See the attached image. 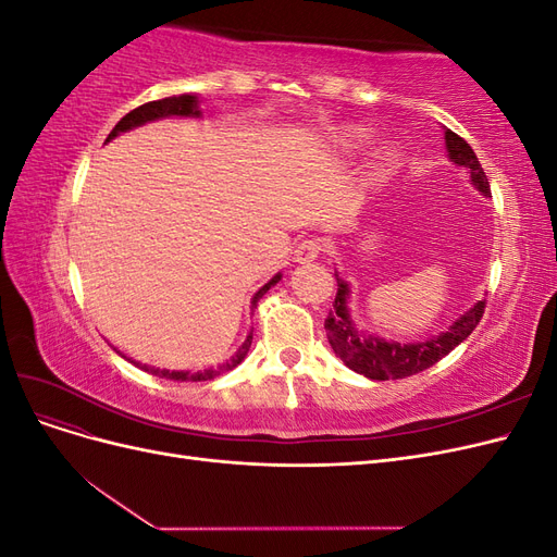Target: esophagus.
<instances>
[{"mask_svg":"<svg viewBox=\"0 0 557 557\" xmlns=\"http://www.w3.org/2000/svg\"><path fill=\"white\" fill-rule=\"evenodd\" d=\"M320 252H323V244H320L318 239H305V242H299L295 248V262L309 264L320 258Z\"/></svg>","mask_w":557,"mask_h":557,"instance_id":"34e87169","label":"esophagus"}]
</instances>
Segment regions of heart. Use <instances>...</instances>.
<instances>
[{
    "mask_svg": "<svg viewBox=\"0 0 557 557\" xmlns=\"http://www.w3.org/2000/svg\"><path fill=\"white\" fill-rule=\"evenodd\" d=\"M369 141H372V129L364 125H348L339 134H336L334 146L339 148L342 153H358V150H362ZM379 158H381V164L393 166V164H397V150L385 148Z\"/></svg>",
    "mask_w": 557,
    "mask_h": 557,
    "instance_id": "1",
    "label": "heart"
}]
</instances>
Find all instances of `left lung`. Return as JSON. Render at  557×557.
<instances>
[{"label":"left lung","mask_w":557,"mask_h":557,"mask_svg":"<svg viewBox=\"0 0 557 557\" xmlns=\"http://www.w3.org/2000/svg\"><path fill=\"white\" fill-rule=\"evenodd\" d=\"M444 137H446V150H448L450 162L469 170L471 183H474L485 197H491V183H487V176L483 172L476 153L471 150V146L450 129L444 132ZM334 276H336V297L332 305L334 309L325 318L330 346L336 352V358H342V362L348 369L372 381H391V379L395 381V379H407L418 372H425L428 367L436 364L444 356H448L455 346H460L467 336L476 330L485 311V299H481L455 320L446 332L432 336V339L416 342V344L385 342L381 336L364 334L356 327L348 311V295H350L348 283L339 278V274Z\"/></svg>","instance_id":"left-lung-1"}]
</instances>
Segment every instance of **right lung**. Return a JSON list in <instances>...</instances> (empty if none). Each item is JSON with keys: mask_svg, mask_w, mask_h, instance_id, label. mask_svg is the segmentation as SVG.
<instances>
[{"mask_svg": "<svg viewBox=\"0 0 557 557\" xmlns=\"http://www.w3.org/2000/svg\"><path fill=\"white\" fill-rule=\"evenodd\" d=\"M170 115H181V117H199V115H201V111H199V107H197V97H195V95H178V97H164V99H158V102L141 104L139 109L129 111L127 115H123V117H121V121H117V125L111 129V134L107 137V141H111L113 137H117V134H121V132H127V129H134V127L146 125V123H150V121H160V117H170ZM278 281H281V274H276L272 281L264 283L262 288L256 293V297H252L250 305L256 307V305H258V299H260L269 288H272V285H276ZM250 342H252V332L246 336L244 346L237 350V356H234L230 362L221 364L218 369H205V372H195V374H190V372H170V369L146 367V364L134 362V360H129V362H134L137 367H141L144 372H150V374L162 376V379H174V381H209V379H213V376H218V374H223V372H230V369L237 367V364L246 358V352H248V348H250ZM123 358H125V356H123Z\"/></svg>", "mask_w": 557, "mask_h": 557, "instance_id": "add662e5", "label": "right lung"}]
</instances>
